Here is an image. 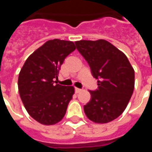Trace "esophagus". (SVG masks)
I'll use <instances>...</instances> for the list:
<instances>
[{
  "label": "esophagus",
  "mask_w": 152,
  "mask_h": 152,
  "mask_svg": "<svg viewBox=\"0 0 152 152\" xmlns=\"http://www.w3.org/2000/svg\"><path fill=\"white\" fill-rule=\"evenodd\" d=\"M75 90H76V93H80V91H81V90H82V89H79V88H76V89H75Z\"/></svg>",
  "instance_id": "34e87169"
}]
</instances>
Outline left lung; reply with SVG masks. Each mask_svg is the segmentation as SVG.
Listing matches in <instances>:
<instances>
[{
  "label": "left lung",
  "instance_id": "1",
  "mask_svg": "<svg viewBox=\"0 0 152 152\" xmlns=\"http://www.w3.org/2000/svg\"><path fill=\"white\" fill-rule=\"evenodd\" d=\"M75 44L98 80V89L89 90L91 99L84 106L86 116L98 124L114 121L123 113L134 92L133 66L123 52L105 40Z\"/></svg>",
  "mask_w": 152,
  "mask_h": 152
}]
</instances>
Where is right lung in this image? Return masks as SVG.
<instances>
[{"label": "right lung", "instance_id": "obj_1", "mask_svg": "<svg viewBox=\"0 0 152 152\" xmlns=\"http://www.w3.org/2000/svg\"><path fill=\"white\" fill-rule=\"evenodd\" d=\"M75 50L72 41L48 40L28 57L19 72L22 102L28 114L40 124H55L66 114L74 87L55 84L53 80L58 78L66 57Z\"/></svg>", "mask_w": 152, "mask_h": 152}]
</instances>
